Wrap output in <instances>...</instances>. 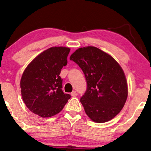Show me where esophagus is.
<instances>
[{"instance_id": "34e87169", "label": "esophagus", "mask_w": 151, "mask_h": 151, "mask_svg": "<svg viewBox=\"0 0 151 151\" xmlns=\"http://www.w3.org/2000/svg\"><path fill=\"white\" fill-rule=\"evenodd\" d=\"M71 96H73V97H76V96H77V93H76V92L75 91H73L71 93Z\"/></svg>"}]
</instances>
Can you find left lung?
I'll list each match as a JSON object with an SVG mask.
<instances>
[{"instance_id":"left-lung-1","label":"left lung","mask_w":151,"mask_h":151,"mask_svg":"<svg viewBox=\"0 0 151 151\" xmlns=\"http://www.w3.org/2000/svg\"><path fill=\"white\" fill-rule=\"evenodd\" d=\"M85 74L87 89L81 102L96 123L107 122L124 106L128 95L124 72L110 54L93 46L81 47L70 57Z\"/></svg>"}]
</instances>
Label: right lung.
Wrapping results in <instances>:
<instances>
[{
	"label": "right lung",
	"instance_id": "obj_1",
	"mask_svg": "<svg viewBox=\"0 0 151 151\" xmlns=\"http://www.w3.org/2000/svg\"><path fill=\"white\" fill-rule=\"evenodd\" d=\"M70 51L68 47H50L34 58L22 74L20 88L24 102L42 118L59 113L70 98L63 92L60 76Z\"/></svg>",
	"mask_w": 151,
	"mask_h": 151
}]
</instances>
